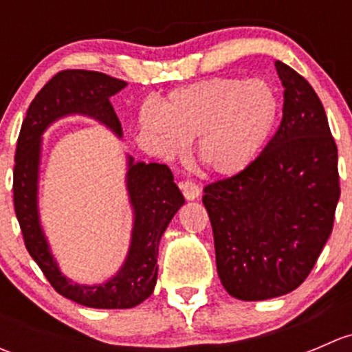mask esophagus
Listing matches in <instances>:
<instances>
[{
    "instance_id": "obj_1",
    "label": "esophagus",
    "mask_w": 352,
    "mask_h": 352,
    "mask_svg": "<svg viewBox=\"0 0 352 352\" xmlns=\"http://www.w3.org/2000/svg\"><path fill=\"white\" fill-rule=\"evenodd\" d=\"M180 189H182L184 197H186L187 201H194V199H197L199 194H201V189H199L197 184L190 182V180H186V182L180 184Z\"/></svg>"
}]
</instances>
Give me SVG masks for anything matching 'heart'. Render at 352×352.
Listing matches in <instances>:
<instances>
[{"label": "heart", "mask_w": 352, "mask_h": 352, "mask_svg": "<svg viewBox=\"0 0 352 352\" xmlns=\"http://www.w3.org/2000/svg\"><path fill=\"white\" fill-rule=\"evenodd\" d=\"M281 102L264 78L212 76L175 88L162 109L140 113L143 136L160 156L173 158L196 140L197 163L208 173L233 177L267 146Z\"/></svg>", "instance_id": "b5f03b06"}]
</instances>
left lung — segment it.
<instances>
[{"instance_id":"1","label":"left lung","mask_w":352,"mask_h":352,"mask_svg":"<svg viewBox=\"0 0 352 352\" xmlns=\"http://www.w3.org/2000/svg\"><path fill=\"white\" fill-rule=\"evenodd\" d=\"M283 120L239 175L204 187L221 285L243 301L283 296L314 269L340 196L337 146L324 105L293 67L276 61Z\"/></svg>"}]
</instances>
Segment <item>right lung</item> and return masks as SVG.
<instances>
[{
	"mask_svg": "<svg viewBox=\"0 0 352 352\" xmlns=\"http://www.w3.org/2000/svg\"><path fill=\"white\" fill-rule=\"evenodd\" d=\"M126 81L98 71H61L32 100L16 143L13 202L25 247L59 294L90 308H133L153 293L158 276L156 258L160 240L175 212L186 202L168 166L134 162L133 156H127L126 187L134 223L124 264L116 276L94 286L73 283L59 269L38 216L42 134L58 119L85 116L98 120L120 138L122 127L110 104V97L126 88Z\"/></svg>",
	"mask_w": 352,
	"mask_h": 352,
	"instance_id": "1",
	"label": "right lung"
}]
</instances>
